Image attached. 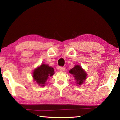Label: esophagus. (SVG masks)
Here are the masks:
<instances>
[{
  "label": "esophagus",
  "instance_id": "1",
  "mask_svg": "<svg viewBox=\"0 0 120 120\" xmlns=\"http://www.w3.org/2000/svg\"><path fill=\"white\" fill-rule=\"evenodd\" d=\"M65 68H64V67H61L60 68V71H64L65 70Z\"/></svg>",
  "mask_w": 120,
  "mask_h": 120
}]
</instances>
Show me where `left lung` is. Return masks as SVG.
<instances>
[{"label":"left lung","instance_id":"8db88e82","mask_svg":"<svg viewBox=\"0 0 120 120\" xmlns=\"http://www.w3.org/2000/svg\"><path fill=\"white\" fill-rule=\"evenodd\" d=\"M69 73L74 75L76 81V83L79 85H81L86 79V73L79 65H75L73 68L70 70Z\"/></svg>","mask_w":120,"mask_h":120}]
</instances>
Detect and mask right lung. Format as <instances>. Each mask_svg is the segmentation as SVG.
<instances>
[{
    "instance_id": "obj_1",
    "label": "right lung",
    "mask_w": 120,
    "mask_h": 120,
    "mask_svg": "<svg viewBox=\"0 0 120 120\" xmlns=\"http://www.w3.org/2000/svg\"><path fill=\"white\" fill-rule=\"evenodd\" d=\"M54 74V69L48 65L42 64L33 72L34 80L41 86H44L49 76H51Z\"/></svg>"
}]
</instances>
